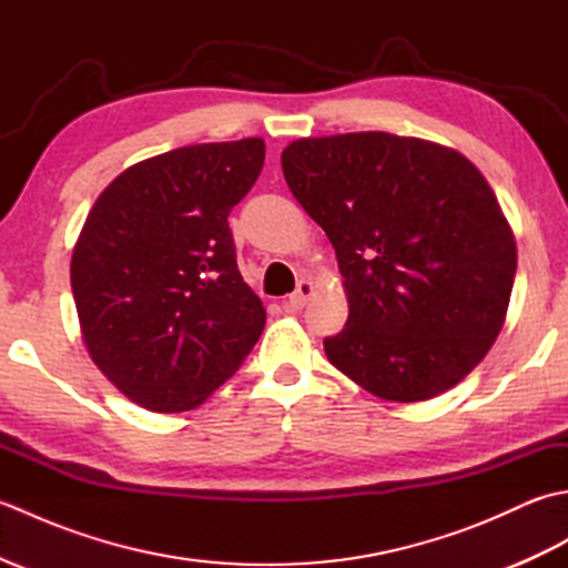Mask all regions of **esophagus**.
Instances as JSON below:
<instances>
[{
  "label": "esophagus",
  "instance_id": "esophagus-1",
  "mask_svg": "<svg viewBox=\"0 0 568 568\" xmlns=\"http://www.w3.org/2000/svg\"><path fill=\"white\" fill-rule=\"evenodd\" d=\"M312 295H315V285H312V281H300L297 287H295V293H293L291 297H287V300H283V307H285L287 312L303 310V307L310 303Z\"/></svg>",
  "mask_w": 568,
  "mask_h": 568
}]
</instances>
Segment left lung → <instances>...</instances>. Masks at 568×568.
Segmentation results:
<instances>
[{
    "mask_svg": "<svg viewBox=\"0 0 568 568\" xmlns=\"http://www.w3.org/2000/svg\"><path fill=\"white\" fill-rule=\"evenodd\" d=\"M281 163L344 275L346 327L324 339L332 366L390 403L464 381L503 329L517 268L484 173L456 149L385 131L297 139Z\"/></svg>",
    "mask_w": 568,
    "mask_h": 568,
    "instance_id": "1",
    "label": "left lung"
}]
</instances>
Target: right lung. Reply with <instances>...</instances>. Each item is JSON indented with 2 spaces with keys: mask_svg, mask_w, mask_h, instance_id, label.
<instances>
[{
  "mask_svg": "<svg viewBox=\"0 0 568 568\" xmlns=\"http://www.w3.org/2000/svg\"><path fill=\"white\" fill-rule=\"evenodd\" d=\"M263 161L258 136L153 155L119 173L82 224L70 261L82 342L151 413L202 405L265 327L226 222Z\"/></svg>",
  "mask_w": 568,
  "mask_h": 568,
  "instance_id": "right-lung-1",
  "label": "right lung"
}]
</instances>
